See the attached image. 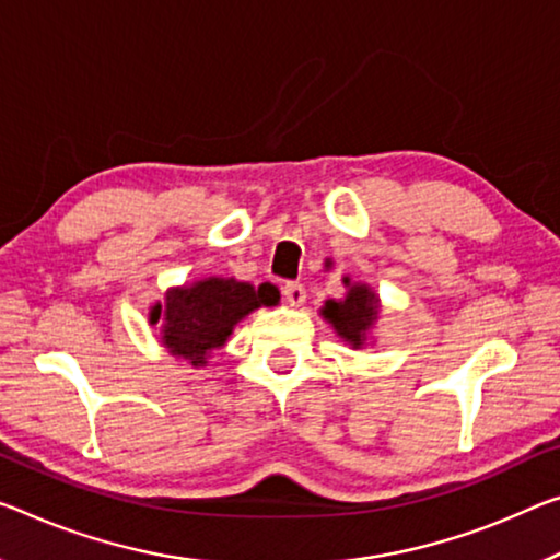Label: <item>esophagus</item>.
<instances>
[{"label":"esophagus","mask_w":560,"mask_h":560,"mask_svg":"<svg viewBox=\"0 0 560 560\" xmlns=\"http://www.w3.org/2000/svg\"><path fill=\"white\" fill-rule=\"evenodd\" d=\"M282 295H285V300H288L292 307L303 305L305 303L303 282H285V285H282Z\"/></svg>","instance_id":"34e87169"}]
</instances>
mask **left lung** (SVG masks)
<instances>
[{
	"label": "left lung",
	"mask_w": 560,
	"mask_h": 560,
	"mask_svg": "<svg viewBox=\"0 0 560 560\" xmlns=\"http://www.w3.org/2000/svg\"><path fill=\"white\" fill-rule=\"evenodd\" d=\"M323 315L325 320L332 323V328L338 330L340 338H346L358 348L363 346L365 332L377 317V298L365 285H352L348 298L340 300V303L330 300L323 307Z\"/></svg>",
	"instance_id": "1"
}]
</instances>
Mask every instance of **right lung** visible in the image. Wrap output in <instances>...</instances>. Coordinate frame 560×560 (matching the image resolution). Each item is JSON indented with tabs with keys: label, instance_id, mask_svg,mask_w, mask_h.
Wrapping results in <instances>:
<instances>
[{
	"label": "right lung",
	"instance_id": "1",
	"mask_svg": "<svg viewBox=\"0 0 560 560\" xmlns=\"http://www.w3.org/2000/svg\"><path fill=\"white\" fill-rule=\"evenodd\" d=\"M260 305H268L265 288L255 290L232 278H208L190 288L170 290L165 307L154 305L150 320L165 323L162 342L172 355L205 365L208 352L225 346L232 328Z\"/></svg>",
	"mask_w": 560,
	"mask_h": 560
}]
</instances>
